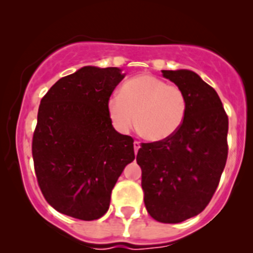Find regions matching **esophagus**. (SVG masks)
<instances>
[{
	"label": "esophagus",
	"mask_w": 253,
	"mask_h": 253,
	"mask_svg": "<svg viewBox=\"0 0 253 253\" xmlns=\"http://www.w3.org/2000/svg\"><path fill=\"white\" fill-rule=\"evenodd\" d=\"M133 148H134V153L137 154V152H138V149L141 148V143H139L138 141H134L133 142Z\"/></svg>",
	"instance_id": "esophagus-1"
}]
</instances>
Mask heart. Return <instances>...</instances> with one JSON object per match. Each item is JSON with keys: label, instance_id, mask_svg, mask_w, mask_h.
I'll return each instance as SVG.
<instances>
[{"label": "heart", "instance_id": "1", "mask_svg": "<svg viewBox=\"0 0 253 253\" xmlns=\"http://www.w3.org/2000/svg\"><path fill=\"white\" fill-rule=\"evenodd\" d=\"M187 96L180 86L152 75H139L125 82L120 95L109 100L114 126L122 133L136 125L153 142L165 141L182 126L187 115Z\"/></svg>", "mask_w": 253, "mask_h": 253}]
</instances>
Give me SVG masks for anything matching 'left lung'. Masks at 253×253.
Returning <instances> with one entry per match:
<instances>
[{
  "label": "left lung",
  "instance_id": "8db88e82",
  "mask_svg": "<svg viewBox=\"0 0 253 253\" xmlns=\"http://www.w3.org/2000/svg\"><path fill=\"white\" fill-rule=\"evenodd\" d=\"M187 96V115L170 138L141 143L144 205L153 219L176 224L198 215L211 202L228 159V115L220 98L197 73L163 71Z\"/></svg>",
  "mask_w": 253,
  "mask_h": 253
}]
</instances>
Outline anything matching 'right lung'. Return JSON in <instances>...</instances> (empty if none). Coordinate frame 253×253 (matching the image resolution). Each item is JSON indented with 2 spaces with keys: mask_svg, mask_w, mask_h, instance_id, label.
Wrapping results in <instances>:
<instances>
[{
  "mask_svg": "<svg viewBox=\"0 0 253 253\" xmlns=\"http://www.w3.org/2000/svg\"><path fill=\"white\" fill-rule=\"evenodd\" d=\"M125 75L85 66L58 79L40 101L32 153L42 196L60 213L95 220L133 162V138L115 131L108 103Z\"/></svg>",
  "mask_w": 253,
  "mask_h": 253,
  "instance_id": "add662e5",
  "label": "right lung"
}]
</instances>
